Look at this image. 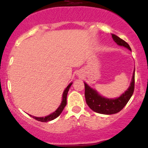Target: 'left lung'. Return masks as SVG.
<instances>
[{
	"label": "left lung",
	"instance_id": "left-lung-1",
	"mask_svg": "<svg viewBox=\"0 0 148 148\" xmlns=\"http://www.w3.org/2000/svg\"><path fill=\"white\" fill-rule=\"evenodd\" d=\"M112 37L118 45L125 47L131 50L130 46L126 41L114 34H112ZM134 84H135V70L133 72L131 83L127 90H126L125 93H123L120 97L112 99L102 97L94 89L91 88L84 82V87H85L84 95H85L86 102L89 106V108L96 113L106 115L115 114L120 112L125 108L128 101L130 100L134 91Z\"/></svg>",
	"mask_w": 148,
	"mask_h": 148
}]
</instances>
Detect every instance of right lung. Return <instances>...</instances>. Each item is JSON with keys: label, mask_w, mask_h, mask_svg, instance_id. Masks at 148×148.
Segmentation results:
<instances>
[{"label": "right lung", "mask_w": 148, "mask_h": 148, "mask_svg": "<svg viewBox=\"0 0 148 148\" xmlns=\"http://www.w3.org/2000/svg\"><path fill=\"white\" fill-rule=\"evenodd\" d=\"M72 84L73 83H70V84L66 87V88L64 90V92H63L62 101H61V104H60V106L58 107V109L56 110L54 113H51L50 115H49V116H45V117H35V116H31V115H30V116H32L33 119H36L37 121H41V122H47V121H52V120L57 118V117H58L61 113H62L63 110H64V108H65V106L66 105V95H67L68 91H69V90H70V86L72 85Z\"/></svg>", "instance_id": "1"}]
</instances>
